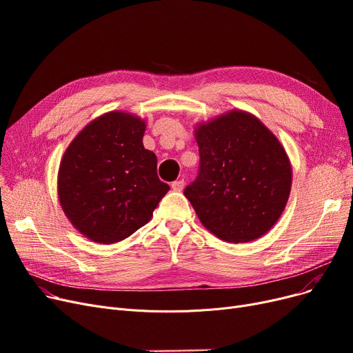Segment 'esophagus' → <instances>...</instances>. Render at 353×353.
Listing matches in <instances>:
<instances>
[{
	"instance_id": "1",
	"label": "esophagus",
	"mask_w": 353,
	"mask_h": 353,
	"mask_svg": "<svg viewBox=\"0 0 353 353\" xmlns=\"http://www.w3.org/2000/svg\"><path fill=\"white\" fill-rule=\"evenodd\" d=\"M184 186H186V181H184V179H180V180H176L172 183V189L176 192H181L184 189Z\"/></svg>"
}]
</instances>
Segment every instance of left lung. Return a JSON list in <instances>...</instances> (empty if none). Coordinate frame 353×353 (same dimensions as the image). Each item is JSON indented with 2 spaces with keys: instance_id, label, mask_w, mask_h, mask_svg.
<instances>
[{
  "instance_id": "obj_1",
  "label": "left lung",
  "mask_w": 353,
  "mask_h": 353,
  "mask_svg": "<svg viewBox=\"0 0 353 353\" xmlns=\"http://www.w3.org/2000/svg\"><path fill=\"white\" fill-rule=\"evenodd\" d=\"M199 173L184 189L199 219L233 243L252 242L281 217L292 186L285 148L245 111H230L196 128Z\"/></svg>"
}]
</instances>
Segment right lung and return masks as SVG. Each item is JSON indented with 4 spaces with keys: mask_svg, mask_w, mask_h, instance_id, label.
<instances>
[{
    "mask_svg": "<svg viewBox=\"0 0 353 353\" xmlns=\"http://www.w3.org/2000/svg\"><path fill=\"white\" fill-rule=\"evenodd\" d=\"M145 124L111 111L83 128L64 153L59 197L79 232L116 243L152 219L170 190L157 176V157L143 145Z\"/></svg>",
    "mask_w": 353,
    "mask_h": 353,
    "instance_id": "obj_1",
    "label": "right lung"
}]
</instances>
